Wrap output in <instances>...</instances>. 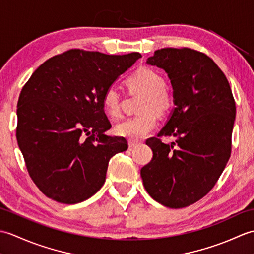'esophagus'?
Listing matches in <instances>:
<instances>
[{"instance_id": "esophagus-1", "label": "esophagus", "mask_w": 254, "mask_h": 254, "mask_svg": "<svg viewBox=\"0 0 254 254\" xmlns=\"http://www.w3.org/2000/svg\"><path fill=\"white\" fill-rule=\"evenodd\" d=\"M139 145V142H136V141H128V147L130 148H134L136 147Z\"/></svg>"}]
</instances>
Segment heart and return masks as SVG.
I'll return each mask as SVG.
<instances>
[{"mask_svg": "<svg viewBox=\"0 0 254 254\" xmlns=\"http://www.w3.org/2000/svg\"><path fill=\"white\" fill-rule=\"evenodd\" d=\"M131 93L143 94L138 105L137 116L130 117L118 123L115 127L117 135L139 141L154 130L157 124V115H165L172 106V97L166 89V82L161 75L150 67H141L126 82ZM102 107L110 118L121 115V94L115 86H110L102 95Z\"/></svg>", "mask_w": 254, "mask_h": 254, "instance_id": "obj_1", "label": "heart"}]
</instances>
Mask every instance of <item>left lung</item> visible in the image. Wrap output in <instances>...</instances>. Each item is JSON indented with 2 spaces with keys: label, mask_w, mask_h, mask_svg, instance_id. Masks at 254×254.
<instances>
[{
  "label": "left lung",
  "mask_w": 254,
  "mask_h": 254,
  "mask_svg": "<svg viewBox=\"0 0 254 254\" xmlns=\"http://www.w3.org/2000/svg\"><path fill=\"white\" fill-rule=\"evenodd\" d=\"M146 63L168 74L176 107L157 136L176 142L147 139L153 158L141 169L143 185L164 206L187 207L212 190L228 163L235 99L222 69L202 52L164 48Z\"/></svg>",
  "instance_id": "8db88e82"
}]
</instances>
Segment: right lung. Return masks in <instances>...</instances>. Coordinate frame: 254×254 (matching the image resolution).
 <instances>
[{
    "label": "right lung",
    "instance_id": "right-lung-1",
    "mask_svg": "<svg viewBox=\"0 0 254 254\" xmlns=\"http://www.w3.org/2000/svg\"><path fill=\"white\" fill-rule=\"evenodd\" d=\"M142 56L72 49L52 57L20 91L16 137L27 170L49 198L76 204L106 181L109 160L127 149L111 127L102 95Z\"/></svg>",
    "mask_w": 254,
    "mask_h": 254
}]
</instances>
